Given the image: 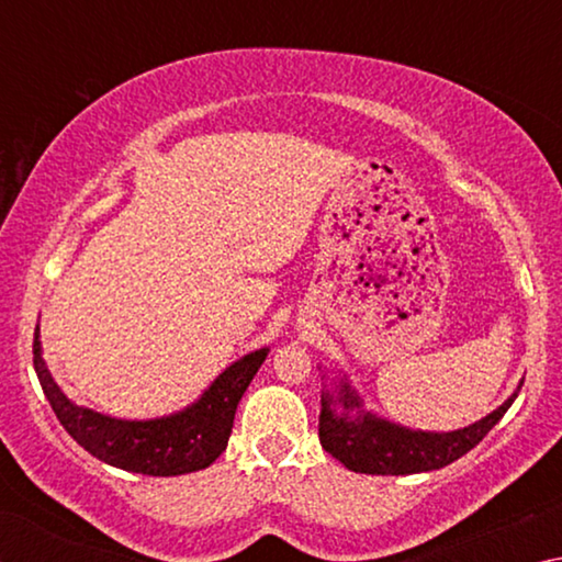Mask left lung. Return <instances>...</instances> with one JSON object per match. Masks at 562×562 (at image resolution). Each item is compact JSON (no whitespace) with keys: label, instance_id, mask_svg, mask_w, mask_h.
I'll list each match as a JSON object with an SVG mask.
<instances>
[{"label":"left lung","instance_id":"left-lung-1","mask_svg":"<svg viewBox=\"0 0 562 562\" xmlns=\"http://www.w3.org/2000/svg\"><path fill=\"white\" fill-rule=\"evenodd\" d=\"M520 386L522 382L506 402L475 424L456 431H422L389 422L372 408H364L349 376L341 374L337 382L325 384L322 392L319 443L357 473L408 475L436 471L469 453L516 402Z\"/></svg>","mask_w":562,"mask_h":562}]
</instances>
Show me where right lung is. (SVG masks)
I'll return each mask as SVG.
<instances>
[{
	"instance_id": "1",
	"label": "right lung",
	"mask_w": 562,
	"mask_h": 562,
	"mask_svg": "<svg viewBox=\"0 0 562 562\" xmlns=\"http://www.w3.org/2000/svg\"><path fill=\"white\" fill-rule=\"evenodd\" d=\"M40 327L34 335V369L56 418L71 439L99 461L144 475H183L207 469L225 451L235 408L258 374L268 347L233 361L193 404L156 418H116L74 404L54 382L42 357Z\"/></svg>"
}]
</instances>
